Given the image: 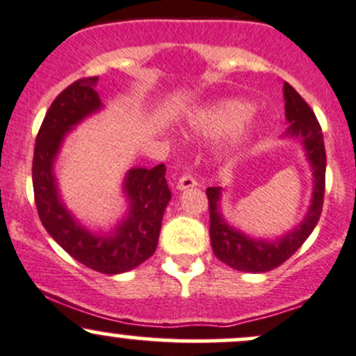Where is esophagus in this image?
Segmentation results:
<instances>
[{
	"instance_id": "obj_1",
	"label": "esophagus",
	"mask_w": 356,
	"mask_h": 356,
	"mask_svg": "<svg viewBox=\"0 0 356 356\" xmlns=\"http://www.w3.org/2000/svg\"><path fill=\"white\" fill-rule=\"evenodd\" d=\"M196 186H197V181L193 177V175H182V177H179L175 189L186 191V189H191V187H196Z\"/></svg>"
}]
</instances>
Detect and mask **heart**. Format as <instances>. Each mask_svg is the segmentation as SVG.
<instances>
[{
	"label": "heart",
	"instance_id": "1",
	"mask_svg": "<svg viewBox=\"0 0 356 356\" xmlns=\"http://www.w3.org/2000/svg\"><path fill=\"white\" fill-rule=\"evenodd\" d=\"M252 113V104L247 101L240 99H225L220 103H214L202 109L201 113H197L193 120V130L197 135H220L222 131L232 130L233 127H236L240 121H243L247 116ZM250 136V131L241 128V130L233 131L232 136L228 138V142L221 147L220 155L225 162H233L236 159L238 152L241 150V147L247 143Z\"/></svg>",
	"mask_w": 356,
	"mask_h": 356
}]
</instances>
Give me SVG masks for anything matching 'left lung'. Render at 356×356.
Here are the masks:
<instances>
[{
    "label": "left lung",
    "mask_w": 356,
    "mask_h": 356,
    "mask_svg": "<svg viewBox=\"0 0 356 356\" xmlns=\"http://www.w3.org/2000/svg\"><path fill=\"white\" fill-rule=\"evenodd\" d=\"M286 120L289 123L284 138L299 140L304 157L312 172V191L309 208L294 228L280 236H253L236 228L222 216V196L226 189L208 187L209 201V236L214 255L226 265L240 272L264 273L282 265L289 257L298 252L318 225L324 199V175H326V152L324 140L316 115L306 101L291 84L284 83Z\"/></svg>",
    "instance_id": "8db88e82"
}]
</instances>
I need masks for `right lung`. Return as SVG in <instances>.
Listing matches in <instances>:
<instances>
[{
  "label": "right lung",
  "instance_id": "right-lung-1",
  "mask_svg": "<svg viewBox=\"0 0 356 356\" xmlns=\"http://www.w3.org/2000/svg\"><path fill=\"white\" fill-rule=\"evenodd\" d=\"M97 77L79 79L60 92L47 111L33 152V193L38 216L50 236L72 259L92 270L118 275L154 255L162 218L172 194L165 165L131 167L121 182L127 209L108 229H92L77 220L58 189L56 165L62 145L84 120L103 111Z\"/></svg>",
  "mask_w": 356,
  "mask_h": 356
}]
</instances>
